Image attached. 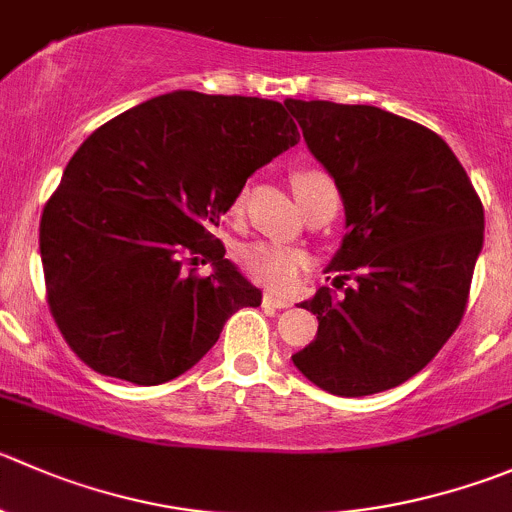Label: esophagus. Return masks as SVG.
Instances as JSON below:
<instances>
[{
	"label": "esophagus",
	"mask_w": 512,
	"mask_h": 512,
	"mask_svg": "<svg viewBox=\"0 0 512 512\" xmlns=\"http://www.w3.org/2000/svg\"><path fill=\"white\" fill-rule=\"evenodd\" d=\"M262 305L275 307V310H282V307H290V300H285V297H277V295H272V292H267V295L262 297Z\"/></svg>",
	"instance_id": "esophagus-1"
}]
</instances>
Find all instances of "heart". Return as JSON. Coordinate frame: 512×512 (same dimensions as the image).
Masks as SVG:
<instances>
[{
    "label": "heart",
    "mask_w": 512,
    "mask_h": 512,
    "mask_svg": "<svg viewBox=\"0 0 512 512\" xmlns=\"http://www.w3.org/2000/svg\"><path fill=\"white\" fill-rule=\"evenodd\" d=\"M320 182H327V177L320 175V172H297L295 180H292L297 202L312 187L320 185ZM240 265L260 285L277 292H287L297 285V277H300L302 265H305V257L297 250H290V247L272 245V242H252V245L242 247Z\"/></svg>",
    "instance_id": "b5f03b06"
}]
</instances>
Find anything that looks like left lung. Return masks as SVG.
Listing matches in <instances>:
<instances>
[{
    "instance_id": "1",
    "label": "left lung",
    "mask_w": 512,
    "mask_h": 512,
    "mask_svg": "<svg viewBox=\"0 0 512 512\" xmlns=\"http://www.w3.org/2000/svg\"><path fill=\"white\" fill-rule=\"evenodd\" d=\"M285 107L345 207L347 235L327 270L357 282L342 297L320 287L302 302L320 325L292 362L340 398L398 388L463 320L483 250L480 197L423 124L370 104L285 99Z\"/></svg>"
}]
</instances>
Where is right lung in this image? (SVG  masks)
<instances>
[{
	"instance_id": "right-lung-1",
	"label": "right lung",
	"mask_w": 512,
	"mask_h": 512,
	"mask_svg": "<svg viewBox=\"0 0 512 512\" xmlns=\"http://www.w3.org/2000/svg\"><path fill=\"white\" fill-rule=\"evenodd\" d=\"M297 142L280 102L192 89L94 130L39 222L49 310L79 360L160 385L197 365L240 307H260L210 230L247 177ZM192 254L213 262L210 276L184 275Z\"/></svg>"
}]
</instances>
